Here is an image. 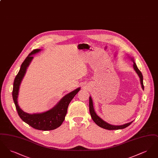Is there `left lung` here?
<instances>
[{"label":"left lung","instance_id":"obj_1","mask_svg":"<svg viewBox=\"0 0 158 158\" xmlns=\"http://www.w3.org/2000/svg\"><path fill=\"white\" fill-rule=\"evenodd\" d=\"M131 60L133 61V68L135 71V72L137 73V74L139 75L140 77V83L142 85V89H144V85H143V75L142 72L139 70V69L137 68V65L135 64V62L134 61V60L133 58L131 59ZM89 112H90V115L91 117L92 118L93 121L96 123V124H97L98 126H99L100 127L103 128L107 130H118V129H123L124 128L127 127L128 126H130L133 121H131L130 123H126L125 124L123 125H121V126H113L111 124H110L108 123H107L106 122H105V121L103 120L102 119H101L98 115L96 114L94 109V106H93V102H92V99L90 97H89Z\"/></svg>","mask_w":158,"mask_h":158}]
</instances>
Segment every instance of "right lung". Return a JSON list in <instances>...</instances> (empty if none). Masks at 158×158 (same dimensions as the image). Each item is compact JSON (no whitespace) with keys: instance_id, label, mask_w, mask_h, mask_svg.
I'll return each mask as SVG.
<instances>
[{"instance_id":"right-lung-1","label":"right lung","mask_w":158,"mask_h":158,"mask_svg":"<svg viewBox=\"0 0 158 158\" xmlns=\"http://www.w3.org/2000/svg\"><path fill=\"white\" fill-rule=\"evenodd\" d=\"M40 51V49L34 50L29 54L22 63L20 70L17 75L16 76L14 82L12 97L18 114L25 123L37 130L43 131L52 130L60 127L61 125L65 119L69 103L74 98L76 94L80 90L81 88H78L66 95L53 108L44 113L30 114L24 112L18 104L19 86L26 73L27 69L33 59L32 55Z\"/></svg>"}]
</instances>
